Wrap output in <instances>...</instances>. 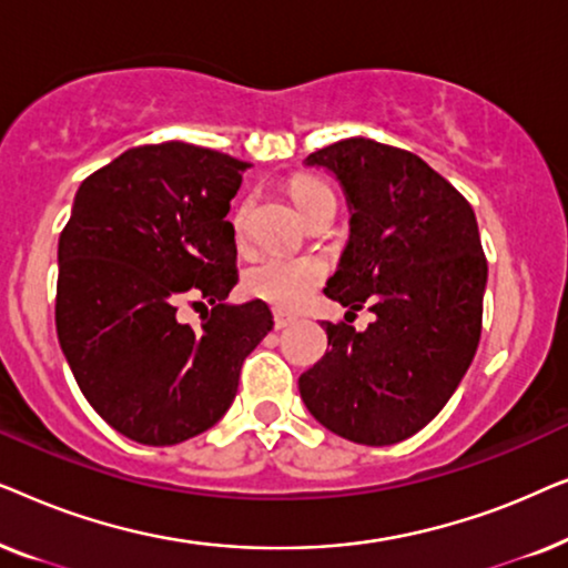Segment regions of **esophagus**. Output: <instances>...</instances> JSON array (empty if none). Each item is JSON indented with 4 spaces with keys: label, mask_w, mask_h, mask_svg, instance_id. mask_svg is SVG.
<instances>
[{
    "label": "esophagus",
    "mask_w": 568,
    "mask_h": 568,
    "mask_svg": "<svg viewBox=\"0 0 568 568\" xmlns=\"http://www.w3.org/2000/svg\"><path fill=\"white\" fill-rule=\"evenodd\" d=\"M294 321H297V317L290 315V313H282V310H276V313H274V328L276 331H284L286 325H292Z\"/></svg>",
    "instance_id": "34e87169"
}]
</instances>
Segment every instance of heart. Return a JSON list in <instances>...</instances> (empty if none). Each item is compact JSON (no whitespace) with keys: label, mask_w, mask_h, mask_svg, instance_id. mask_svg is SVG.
<instances>
[{"label":"heart","mask_w":568,"mask_h":568,"mask_svg":"<svg viewBox=\"0 0 568 568\" xmlns=\"http://www.w3.org/2000/svg\"><path fill=\"white\" fill-rule=\"evenodd\" d=\"M292 199L302 214L321 199L333 196V191L315 178H294ZM245 206L235 214V224L243 227ZM323 278V266L310 258H290V255H268L247 271L245 286L253 297L266 300L276 307H297L305 302Z\"/></svg>","instance_id":"heart-1"}]
</instances>
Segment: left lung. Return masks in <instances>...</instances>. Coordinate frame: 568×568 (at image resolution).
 <instances>
[{
  "mask_svg": "<svg viewBox=\"0 0 568 568\" xmlns=\"http://www.w3.org/2000/svg\"><path fill=\"white\" fill-rule=\"evenodd\" d=\"M305 165L336 178L352 214L325 297L348 313L369 305L375 323H323L331 348L302 372L300 395L338 437L395 445L445 408L476 356L488 276L476 214L422 158L372 139Z\"/></svg>",
  "mask_w": 568,
  "mask_h": 568,
  "instance_id": "left-lung-1",
  "label": "left lung"
}]
</instances>
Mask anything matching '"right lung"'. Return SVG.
<instances>
[{
  "label": "right lung",
  "mask_w": 568,
  "mask_h": 568,
  "mask_svg": "<svg viewBox=\"0 0 568 568\" xmlns=\"http://www.w3.org/2000/svg\"><path fill=\"white\" fill-rule=\"evenodd\" d=\"M247 168L183 142L134 146L74 196L59 237V344L90 406L139 445L212 429L274 328L266 302H224L237 284L227 212ZM185 293L215 305L201 329L176 321Z\"/></svg>",
  "instance_id": "obj_1"
}]
</instances>
